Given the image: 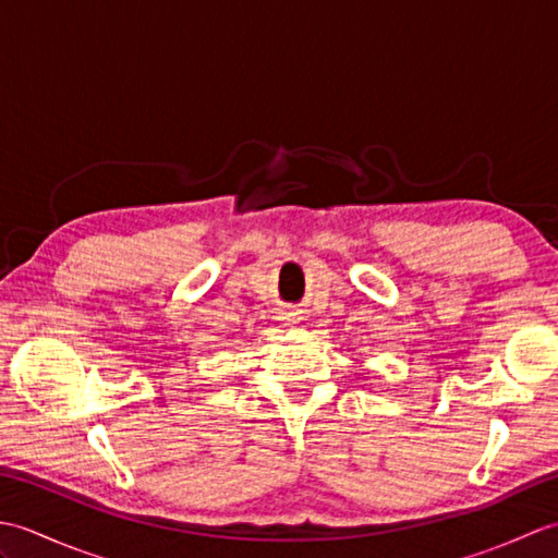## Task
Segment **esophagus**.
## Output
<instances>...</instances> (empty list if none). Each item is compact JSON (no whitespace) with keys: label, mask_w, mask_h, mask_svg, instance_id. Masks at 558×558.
Masks as SVG:
<instances>
[{"label":"esophagus","mask_w":558,"mask_h":558,"mask_svg":"<svg viewBox=\"0 0 558 558\" xmlns=\"http://www.w3.org/2000/svg\"><path fill=\"white\" fill-rule=\"evenodd\" d=\"M294 316H298V314H294V312H282V318H286V322H292Z\"/></svg>","instance_id":"1"}]
</instances>
